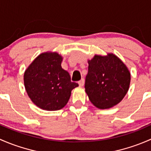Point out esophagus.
Returning <instances> with one entry per match:
<instances>
[{
	"mask_svg": "<svg viewBox=\"0 0 151 151\" xmlns=\"http://www.w3.org/2000/svg\"><path fill=\"white\" fill-rule=\"evenodd\" d=\"M78 83L79 86H83V85H84V79H83V78L81 79V80L79 81L78 82Z\"/></svg>",
	"mask_w": 151,
	"mask_h": 151,
	"instance_id": "34e87169",
	"label": "esophagus"
}]
</instances>
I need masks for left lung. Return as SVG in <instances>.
<instances>
[{"label": "left lung", "mask_w": 151, "mask_h": 151, "mask_svg": "<svg viewBox=\"0 0 151 151\" xmlns=\"http://www.w3.org/2000/svg\"><path fill=\"white\" fill-rule=\"evenodd\" d=\"M85 90L91 103L99 109L110 108L122 100L130 83V73L114 54L95 55L88 60Z\"/></svg>", "instance_id": "obj_1"}]
</instances>
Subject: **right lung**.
Masks as SVG:
<instances>
[{"instance_id": "right-lung-1", "label": "right lung", "mask_w": 151, "mask_h": 151, "mask_svg": "<svg viewBox=\"0 0 151 151\" xmlns=\"http://www.w3.org/2000/svg\"><path fill=\"white\" fill-rule=\"evenodd\" d=\"M63 57L57 53H43L24 72L26 91L34 104L46 110H58L68 103L71 91L78 86L72 82L61 67Z\"/></svg>"}]
</instances>
